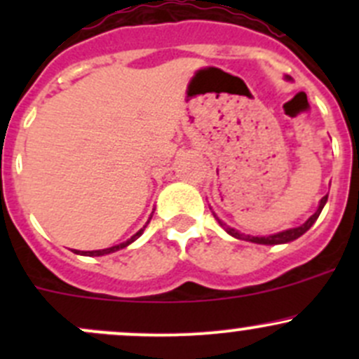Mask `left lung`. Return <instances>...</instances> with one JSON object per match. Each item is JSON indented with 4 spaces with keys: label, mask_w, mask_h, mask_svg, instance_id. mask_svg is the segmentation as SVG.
I'll return each instance as SVG.
<instances>
[{
    "label": "left lung",
    "mask_w": 359,
    "mask_h": 359,
    "mask_svg": "<svg viewBox=\"0 0 359 359\" xmlns=\"http://www.w3.org/2000/svg\"><path fill=\"white\" fill-rule=\"evenodd\" d=\"M287 79H292V78H290V76H287ZM327 200H328V194H327V196H323V198H321V201H320V206H318V210H316V212H314L313 215H311L309 219H307L306 222L302 224V226H299V227H293V229L281 231V233H276V234H269V236H247V234H241V233H238L236 229H233V227H229V226H227V224H224L222 220H220L219 217L215 215V213H213V217H215V219L219 220V224H220V226H222L224 229H226L227 233L231 234V236L238 238V240H247V241H252V243H259V245H281V243H290V241L297 240V238H300V236H302V234L306 233V231H309V227L313 226V224L316 222V219H318V217H320L321 210H323V206H325V203H327Z\"/></svg>",
    "instance_id": "1"
}]
</instances>
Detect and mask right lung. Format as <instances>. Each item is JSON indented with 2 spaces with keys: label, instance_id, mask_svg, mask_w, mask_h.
Listing matches in <instances>:
<instances>
[{
  "label": "right lung",
  "instance_id": "add662e5",
  "mask_svg": "<svg viewBox=\"0 0 359 359\" xmlns=\"http://www.w3.org/2000/svg\"><path fill=\"white\" fill-rule=\"evenodd\" d=\"M149 220H151V219H149ZM149 220H147V224H149ZM147 224H146V226H147ZM146 226H144L142 229L139 231V233L133 234V236L130 238V240L123 241V243H119V245H114V247H111V248H104V250H92V252H79V250H74V253H78V255H86V257H100V255H107V253H112V252H118V250H121V248L128 247L130 243H133V241H135L137 238H139L140 234L144 233V229H146Z\"/></svg>",
  "mask_w": 359,
  "mask_h": 359
}]
</instances>
